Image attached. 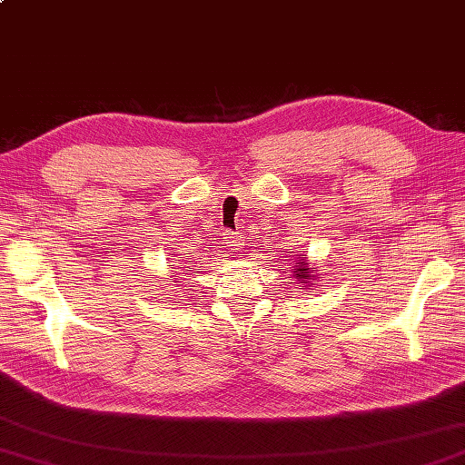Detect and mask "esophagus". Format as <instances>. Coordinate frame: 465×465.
Wrapping results in <instances>:
<instances>
[{
  "label": "esophagus",
  "mask_w": 465,
  "mask_h": 465,
  "mask_svg": "<svg viewBox=\"0 0 465 465\" xmlns=\"http://www.w3.org/2000/svg\"><path fill=\"white\" fill-rule=\"evenodd\" d=\"M223 243L230 245V248H238V245H242V235L233 233V232H225L223 233Z\"/></svg>",
  "instance_id": "1"
}]
</instances>
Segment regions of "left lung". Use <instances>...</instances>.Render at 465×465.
Returning a JSON list of instances; mask_svg holds the SVG:
<instances>
[{
	"label": "left lung",
	"mask_w": 465,
	"mask_h": 465,
	"mask_svg": "<svg viewBox=\"0 0 465 465\" xmlns=\"http://www.w3.org/2000/svg\"><path fill=\"white\" fill-rule=\"evenodd\" d=\"M293 278L302 283V288H308V285H313L312 282L315 280V268H310L305 260H298V265H293Z\"/></svg>",
	"instance_id": "8db88e82"
}]
</instances>
